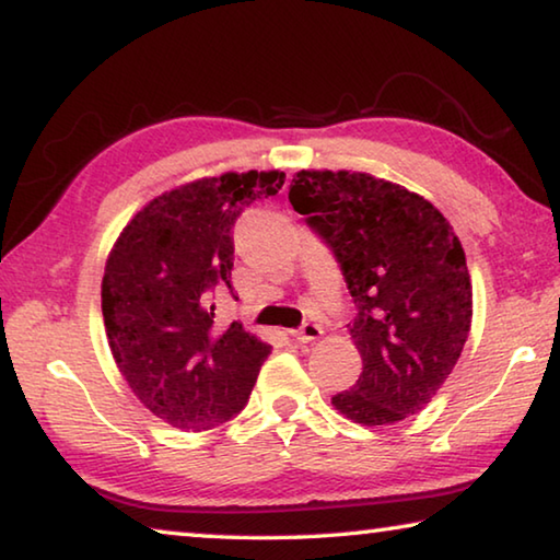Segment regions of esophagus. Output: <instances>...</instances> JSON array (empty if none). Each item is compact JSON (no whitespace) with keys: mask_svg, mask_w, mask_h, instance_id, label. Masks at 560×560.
<instances>
[{"mask_svg":"<svg viewBox=\"0 0 560 560\" xmlns=\"http://www.w3.org/2000/svg\"><path fill=\"white\" fill-rule=\"evenodd\" d=\"M324 330H320L318 324H303L301 328L291 330V338L299 340V343H311V340H316Z\"/></svg>","mask_w":560,"mask_h":560,"instance_id":"34e87169","label":"esophagus"}]
</instances>
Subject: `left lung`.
Masks as SVG:
<instances>
[{"mask_svg": "<svg viewBox=\"0 0 560 560\" xmlns=\"http://www.w3.org/2000/svg\"><path fill=\"white\" fill-rule=\"evenodd\" d=\"M289 202L340 264L358 314L363 373L334 407L353 422L420 412L457 365L471 326V281L457 234L424 197L350 170H301Z\"/></svg>", "mask_w": 560, "mask_h": 560, "instance_id": "left-lung-1", "label": "left lung"}]
</instances>
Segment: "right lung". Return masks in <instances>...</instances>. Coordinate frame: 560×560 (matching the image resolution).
Returning <instances> with one entry per match:
<instances>
[{
    "mask_svg": "<svg viewBox=\"0 0 560 560\" xmlns=\"http://www.w3.org/2000/svg\"><path fill=\"white\" fill-rule=\"evenodd\" d=\"M283 173H224L148 202L113 244L101 283L110 353L130 390L179 430L244 410L271 346L242 324L214 326L212 291L232 289L236 217L277 195Z\"/></svg>",
    "mask_w": 560,
    "mask_h": 560,
    "instance_id": "add662e5",
    "label": "right lung"
}]
</instances>
